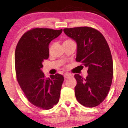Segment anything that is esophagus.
Segmentation results:
<instances>
[{
	"instance_id": "esophagus-1",
	"label": "esophagus",
	"mask_w": 128,
	"mask_h": 128,
	"mask_svg": "<svg viewBox=\"0 0 128 128\" xmlns=\"http://www.w3.org/2000/svg\"><path fill=\"white\" fill-rule=\"evenodd\" d=\"M72 76L71 74H70V73H66L64 74V77H65V78H70Z\"/></svg>"
}]
</instances>
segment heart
Masks as SVG:
<instances>
[{
	"label": "heart",
	"mask_w": 128,
	"mask_h": 128,
	"mask_svg": "<svg viewBox=\"0 0 128 128\" xmlns=\"http://www.w3.org/2000/svg\"><path fill=\"white\" fill-rule=\"evenodd\" d=\"M73 42V41H72V40H70V39H67V40H66L64 41V42H63V44L68 43V42Z\"/></svg>",
	"instance_id": "b5f03b06"
}]
</instances>
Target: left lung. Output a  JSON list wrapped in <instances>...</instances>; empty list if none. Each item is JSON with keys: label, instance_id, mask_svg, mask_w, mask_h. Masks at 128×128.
Masks as SVG:
<instances>
[{"label": "left lung", "instance_id": "obj_1", "mask_svg": "<svg viewBox=\"0 0 128 128\" xmlns=\"http://www.w3.org/2000/svg\"><path fill=\"white\" fill-rule=\"evenodd\" d=\"M64 33L77 42L76 61L88 68L84 78L74 74V93L82 105L92 108L100 105L109 92L113 76L111 50L104 36L88 26L64 29Z\"/></svg>", "mask_w": 128, "mask_h": 128}]
</instances>
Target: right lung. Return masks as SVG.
Here are the masks:
<instances>
[{
    "label": "right lung",
    "instance_id": "1",
    "mask_svg": "<svg viewBox=\"0 0 128 128\" xmlns=\"http://www.w3.org/2000/svg\"><path fill=\"white\" fill-rule=\"evenodd\" d=\"M62 32V29H31L22 36L16 48L17 81L29 102L40 109H51L60 100L64 77L56 73L46 78L42 68L49 58V43Z\"/></svg>",
    "mask_w": 128,
    "mask_h": 128
}]
</instances>
